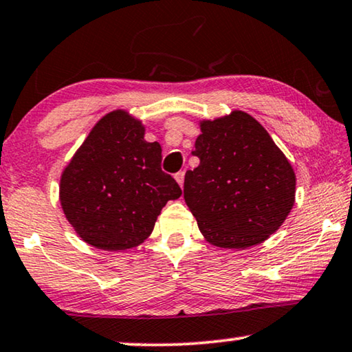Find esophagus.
I'll return each instance as SVG.
<instances>
[{"mask_svg": "<svg viewBox=\"0 0 352 352\" xmlns=\"http://www.w3.org/2000/svg\"><path fill=\"white\" fill-rule=\"evenodd\" d=\"M174 177H175V180H177L178 185H180V186L183 188V182H185V172H183V170L177 172V174H175Z\"/></svg>", "mask_w": 352, "mask_h": 352, "instance_id": "34e87169", "label": "esophagus"}]
</instances>
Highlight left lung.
Masks as SVG:
<instances>
[{
    "label": "left lung",
    "mask_w": 352,
    "mask_h": 352,
    "mask_svg": "<svg viewBox=\"0 0 352 352\" xmlns=\"http://www.w3.org/2000/svg\"><path fill=\"white\" fill-rule=\"evenodd\" d=\"M194 146L201 162L186 172L183 196L204 239L245 250L276 232L296 201V174L264 126L234 110L202 120Z\"/></svg>",
    "instance_id": "1"
}]
</instances>
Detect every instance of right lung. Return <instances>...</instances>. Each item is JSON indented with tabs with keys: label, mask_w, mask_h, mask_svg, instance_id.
<instances>
[{
	"label": "right lung",
	"mask_w": 352,
	"mask_h": 352,
	"mask_svg": "<svg viewBox=\"0 0 352 352\" xmlns=\"http://www.w3.org/2000/svg\"><path fill=\"white\" fill-rule=\"evenodd\" d=\"M140 120L113 110L93 126L65 167L60 202L83 242L120 251L144 242L167 201L182 196L161 170V145L146 142Z\"/></svg>",
	"instance_id": "add662e5"
}]
</instances>
